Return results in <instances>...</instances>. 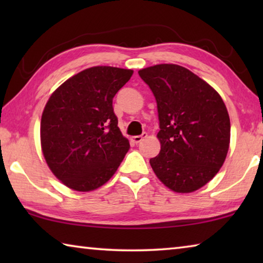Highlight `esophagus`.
Masks as SVG:
<instances>
[{"label": "esophagus", "mask_w": 263, "mask_h": 263, "mask_svg": "<svg viewBox=\"0 0 263 263\" xmlns=\"http://www.w3.org/2000/svg\"><path fill=\"white\" fill-rule=\"evenodd\" d=\"M146 137H147V133L144 132V133H142L141 136H136V137H133V138H132V141H133V142H136V144H139V142L144 140Z\"/></svg>", "instance_id": "1"}]
</instances>
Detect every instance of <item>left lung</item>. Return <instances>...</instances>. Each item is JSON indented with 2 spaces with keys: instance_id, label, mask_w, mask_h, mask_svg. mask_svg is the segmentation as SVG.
Segmentation results:
<instances>
[{
  "instance_id": "1",
  "label": "left lung",
  "mask_w": 263,
  "mask_h": 263,
  "mask_svg": "<svg viewBox=\"0 0 263 263\" xmlns=\"http://www.w3.org/2000/svg\"><path fill=\"white\" fill-rule=\"evenodd\" d=\"M138 73L158 106L161 149L149 160L153 172L175 193L202 188L228 155L231 124L224 101L210 84L179 65H155Z\"/></svg>"
}]
</instances>
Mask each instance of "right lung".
<instances>
[{"label":"right lung","mask_w":263,"mask_h":263,"mask_svg":"<svg viewBox=\"0 0 263 263\" xmlns=\"http://www.w3.org/2000/svg\"><path fill=\"white\" fill-rule=\"evenodd\" d=\"M133 70L96 66L53 92L42 115L41 142L53 174L68 188L91 191L108 182L130 148L112 108Z\"/></svg>","instance_id":"add662e5"}]
</instances>
